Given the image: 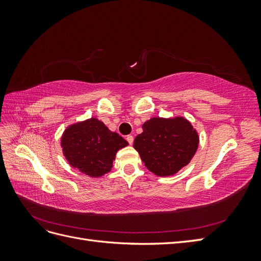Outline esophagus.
<instances>
[{"label": "esophagus", "mask_w": 261, "mask_h": 261, "mask_svg": "<svg viewBox=\"0 0 261 261\" xmlns=\"http://www.w3.org/2000/svg\"><path fill=\"white\" fill-rule=\"evenodd\" d=\"M126 140L128 141L129 145H133V143H134V137H133L132 135H128V136H126Z\"/></svg>", "instance_id": "obj_1"}]
</instances>
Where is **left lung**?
<instances>
[{
  "mask_svg": "<svg viewBox=\"0 0 261 261\" xmlns=\"http://www.w3.org/2000/svg\"><path fill=\"white\" fill-rule=\"evenodd\" d=\"M199 138L192 124L183 117H152L143 125L134 140L145 167L159 176L175 174L192 160Z\"/></svg>",
  "mask_w": 261,
  "mask_h": 261,
  "instance_id": "1",
  "label": "left lung"
}]
</instances>
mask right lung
Instances as JSON below:
<instances>
[{"label": "right lung", "mask_w": 261, "mask_h": 261, "mask_svg": "<svg viewBox=\"0 0 261 261\" xmlns=\"http://www.w3.org/2000/svg\"><path fill=\"white\" fill-rule=\"evenodd\" d=\"M61 144L68 163L92 177L111 171L116 152L128 145L97 118L69 126Z\"/></svg>", "instance_id": "obj_1"}]
</instances>
